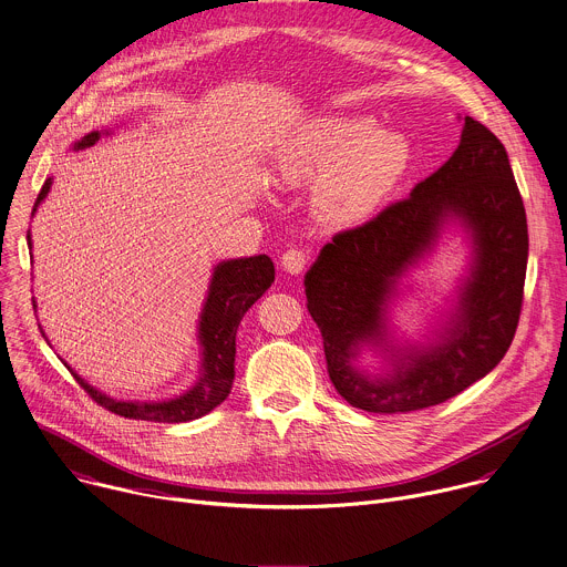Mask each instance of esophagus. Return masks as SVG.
<instances>
[{
	"mask_svg": "<svg viewBox=\"0 0 567 567\" xmlns=\"http://www.w3.org/2000/svg\"><path fill=\"white\" fill-rule=\"evenodd\" d=\"M307 262H309V254L305 251V249H287L285 254H282V258H280V265H282V269L287 271V274H293V276H298V274H302L305 271V267H307Z\"/></svg>",
	"mask_w": 567,
	"mask_h": 567,
	"instance_id": "34e87169",
	"label": "esophagus"
}]
</instances>
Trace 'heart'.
<instances>
[{
	"label": "heart",
	"mask_w": 567,
	"mask_h": 567,
	"mask_svg": "<svg viewBox=\"0 0 567 567\" xmlns=\"http://www.w3.org/2000/svg\"><path fill=\"white\" fill-rule=\"evenodd\" d=\"M401 133L375 131L369 117L322 115L298 126L276 155L287 186L318 184L316 209L338 227L367 223L394 192L410 166Z\"/></svg>",
	"instance_id": "obj_1"
}]
</instances>
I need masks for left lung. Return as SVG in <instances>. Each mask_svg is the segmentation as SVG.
<instances>
[{
	"mask_svg": "<svg viewBox=\"0 0 567 567\" xmlns=\"http://www.w3.org/2000/svg\"><path fill=\"white\" fill-rule=\"evenodd\" d=\"M447 221L471 231V276L437 338L399 348L389 340L386 305ZM525 269L527 220L507 151L487 126L465 117L458 148L439 171L410 198L336 234L305 276L307 309L322 333L333 388L349 405L373 414L416 412L461 394L509 349ZM362 346L388 350L391 371L360 370L354 358Z\"/></svg>",
	"mask_w": 567,
	"mask_h": 567,
	"instance_id": "obj_1",
	"label": "left lung"
}]
</instances>
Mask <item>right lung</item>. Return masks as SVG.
<instances>
[{
	"mask_svg": "<svg viewBox=\"0 0 567 567\" xmlns=\"http://www.w3.org/2000/svg\"><path fill=\"white\" fill-rule=\"evenodd\" d=\"M100 140V131H91L80 142H75V151L89 148ZM53 179L49 177L35 200L33 214L49 196ZM31 245V234L27 236ZM276 276L274 262L269 256H251L238 260H225L214 269L209 293L198 322V340H200V369L198 381L184 394L173 396L168 401H117L100 390L91 388L84 379L66 364L73 379L84 388V392L104 410L120 414L133 421H151V423H186L196 421L218 408L231 392L234 385V362H236V333L243 316L249 307L271 287Z\"/></svg>",
	"mask_w": 567,
	"mask_h": 567,
	"instance_id": "obj_1",
	"label": "right lung"
}]
</instances>
